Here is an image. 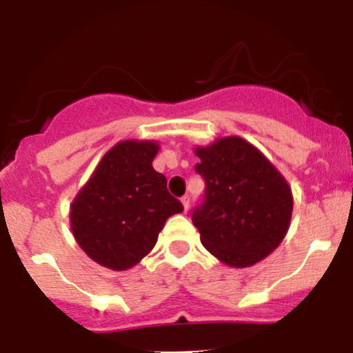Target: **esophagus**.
<instances>
[{
    "label": "esophagus",
    "mask_w": 353,
    "mask_h": 353,
    "mask_svg": "<svg viewBox=\"0 0 353 353\" xmlns=\"http://www.w3.org/2000/svg\"><path fill=\"white\" fill-rule=\"evenodd\" d=\"M181 203H183V206H184V211L188 212V211H189V204H191V197H189L188 194L183 196V197H181Z\"/></svg>",
    "instance_id": "obj_1"
}]
</instances>
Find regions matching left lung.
<instances>
[{
    "mask_svg": "<svg viewBox=\"0 0 353 353\" xmlns=\"http://www.w3.org/2000/svg\"><path fill=\"white\" fill-rule=\"evenodd\" d=\"M196 170L206 179V203L192 214L201 243L233 268H248L273 253L292 223L288 181L265 154L238 135L196 145Z\"/></svg>",
    "mask_w": 353,
    "mask_h": 353,
    "instance_id": "1",
    "label": "left lung"
}]
</instances>
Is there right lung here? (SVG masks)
Masks as SVG:
<instances>
[{"instance_id":"add662e5","label":"right lung","mask_w":353,"mask_h":353,"mask_svg":"<svg viewBox=\"0 0 353 353\" xmlns=\"http://www.w3.org/2000/svg\"><path fill=\"white\" fill-rule=\"evenodd\" d=\"M157 141L127 139L107 150L70 204V228L88 258L114 271L137 265L165 221L183 211L152 168Z\"/></svg>"}]
</instances>
